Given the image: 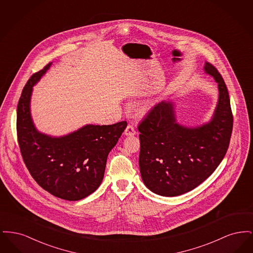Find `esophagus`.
Instances as JSON below:
<instances>
[{
	"label": "esophagus",
	"mask_w": 253,
	"mask_h": 253,
	"mask_svg": "<svg viewBox=\"0 0 253 253\" xmlns=\"http://www.w3.org/2000/svg\"><path fill=\"white\" fill-rule=\"evenodd\" d=\"M124 133H125V135H128V136H132V135H134L136 132H135V130H134V128L132 127V125H128L127 127H126V129H125V131H124Z\"/></svg>",
	"instance_id": "obj_1"
}]
</instances>
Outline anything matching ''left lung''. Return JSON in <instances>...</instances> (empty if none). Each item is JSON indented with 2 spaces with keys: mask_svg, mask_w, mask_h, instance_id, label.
<instances>
[{
  "mask_svg": "<svg viewBox=\"0 0 253 253\" xmlns=\"http://www.w3.org/2000/svg\"><path fill=\"white\" fill-rule=\"evenodd\" d=\"M204 72L214 79L218 100L211 120L197 126L177 121L176 104L162 100L138 125L139 169L145 186L161 196H178L199 186L225 157L233 118L229 92L216 69L205 62Z\"/></svg>",
  "mask_w": 253,
  "mask_h": 253,
  "instance_id": "obj_1",
  "label": "left lung"
}]
</instances>
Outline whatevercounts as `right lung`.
Returning <instances> with one entry per match:
<instances>
[{"mask_svg":"<svg viewBox=\"0 0 253 253\" xmlns=\"http://www.w3.org/2000/svg\"><path fill=\"white\" fill-rule=\"evenodd\" d=\"M51 65L52 62L34 74L24 86L17 108L18 141L24 163L37 183L59 198L78 201L101 184L109 153L127 122L86 124L60 136L40 132L31 115V96L33 87Z\"/></svg>","mask_w":253,"mask_h":253,"instance_id":"1","label":"right lung"}]
</instances>
